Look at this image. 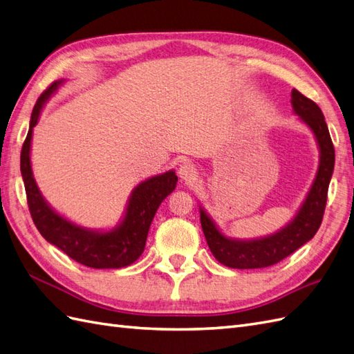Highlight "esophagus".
Returning a JSON list of instances; mask_svg holds the SVG:
<instances>
[{
	"label": "esophagus",
	"mask_w": 354,
	"mask_h": 354,
	"mask_svg": "<svg viewBox=\"0 0 354 354\" xmlns=\"http://www.w3.org/2000/svg\"><path fill=\"white\" fill-rule=\"evenodd\" d=\"M178 174H179V178L185 180V183H188V184L194 183L196 178H197V170L192 165V162H184V165H180Z\"/></svg>",
	"instance_id": "1"
}]
</instances>
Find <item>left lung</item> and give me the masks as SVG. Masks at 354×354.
Here are the masks:
<instances>
[{"mask_svg":"<svg viewBox=\"0 0 354 354\" xmlns=\"http://www.w3.org/2000/svg\"><path fill=\"white\" fill-rule=\"evenodd\" d=\"M292 104L304 122L311 127L319 142L322 157L317 178L295 221L281 232L259 241L242 242L224 238L209 216L201 209V223L207 247L220 263L229 268L259 269L277 265L278 261L284 260L304 243L313 239L323 221L329 183L335 166V148L320 107L297 89L292 91Z\"/></svg>","mask_w":354,"mask_h":354,"instance_id":"8db88e82","label":"left lung"}]
</instances>
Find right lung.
<instances>
[{
  "mask_svg": "<svg viewBox=\"0 0 354 354\" xmlns=\"http://www.w3.org/2000/svg\"><path fill=\"white\" fill-rule=\"evenodd\" d=\"M59 84L61 80L52 82L39 97L31 113L28 134L22 145L21 171L31 218L44 239L64 251L68 257L80 265L94 269L129 266L142 256L153 215L160 203L175 189L178 176L174 170H170L162 175L149 178L136 187L127 206L122 224L112 232L95 233L80 229L53 212L49 205L43 201L32 178L30 147L32 129L39 121L41 106Z\"/></svg>",
  "mask_w": 354,
  "mask_h": 354,
  "instance_id": "right-lung-1",
  "label": "right lung"
}]
</instances>
